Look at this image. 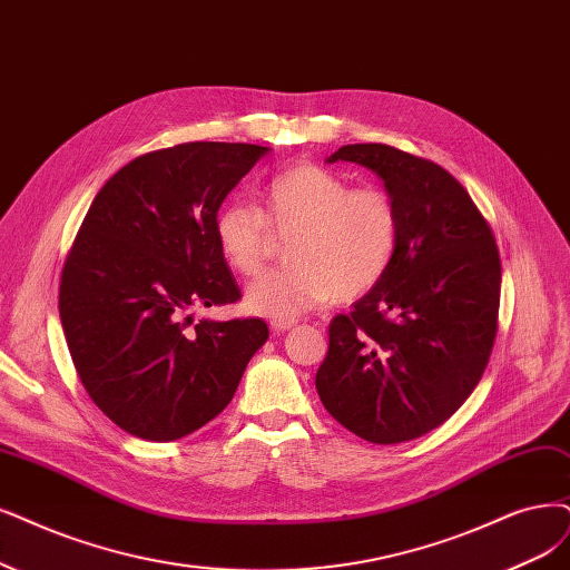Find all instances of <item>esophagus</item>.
I'll return each instance as SVG.
<instances>
[{"instance_id":"esophagus-1","label":"esophagus","mask_w":570,"mask_h":570,"mask_svg":"<svg viewBox=\"0 0 570 570\" xmlns=\"http://www.w3.org/2000/svg\"><path fill=\"white\" fill-rule=\"evenodd\" d=\"M269 326H272V331H274V333H284V331H288V328L296 326V320H272V322H269Z\"/></svg>"}]
</instances>
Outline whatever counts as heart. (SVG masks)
Listing matches in <instances>:
<instances>
[{
	"mask_svg": "<svg viewBox=\"0 0 570 570\" xmlns=\"http://www.w3.org/2000/svg\"><path fill=\"white\" fill-rule=\"evenodd\" d=\"M225 263L253 277L272 250V232L288 239L286 261L246 291L250 312L291 320L326 301L352 303L383 282L402 237V210L381 185L352 187L320 164H298L263 187V208L220 206L214 220Z\"/></svg>",
	"mask_w": 570,
	"mask_h": 570,
	"instance_id": "obj_1",
	"label": "heart"
}]
</instances>
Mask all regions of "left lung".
Listing matches in <instances>:
<instances>
[{"label": "left lung", "instance_id": "8db88e82", "mask_svg": "<svg viewBox=\"0 0 570 570\" xmlns=\"http://www.w3.org/2000/svg\"><path fill=\"white\" fill-rule=\"evenodd\" d=\"M402 210L396 256L352 312L328 324L317 392L343 428L402 444L439 428L487 371L498 333L500 253L489 220L446 168L383 142L343 145Z\"/></svg>", "mask_w": 570, "mask_h": 570}]
</instances>
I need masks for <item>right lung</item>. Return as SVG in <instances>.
Here are the masks:
<instances>
[{"instance_id": "right-lung-1", "label": "right lung", "mask_w": 570, "mask_h": 570, "mask_svg": "<svg viewBox=\"0 0 570 570\" xmlns=\"http://www.w3.org/2000/svg\"><path fill=\"white\" fill-rule=\"evenodd\" d=\"M265 153L183 142L140 155L83 216L60 272V324L83 390L124 432L174 441L204 428L267 341L263 320L189 314L242 298L214 220Z\"/></svg>"}]
</instances>
